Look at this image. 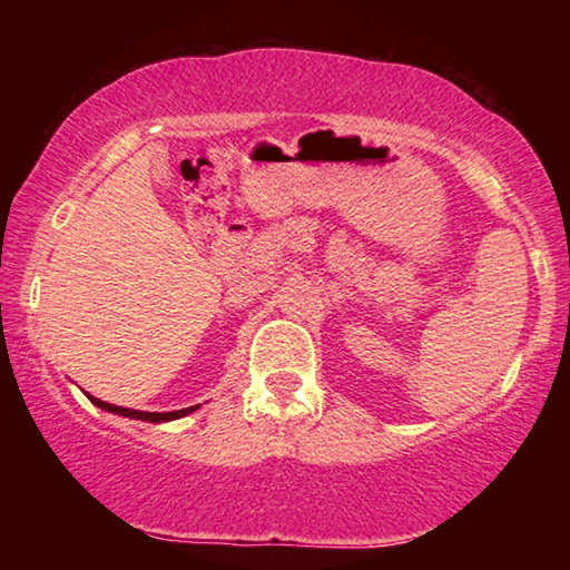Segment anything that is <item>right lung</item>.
I'll list each match as a JSON object with an SVG mask.
<instances>
[{
    "label": "right lung",
    "mask_w": 570,
    "mask_h": 570,
    "mask_svg": "<svg viewBox=\"0 0 570 570\" xmlns=\"http://www.w3.org/2000/svg\"><path fill=\"white\" fill-rule=\"evenodd\" d=\"M88 400L95 404V407H100V410H105V412L122 414V417H132V420H142V422H170V420L186 417V414H188V412H193V410H198V404H193V407H186V410H176V412H140V410L118 407V404L102 402V400H98V397H92V394H88Z\"/></svg>",
    "instance_id": "add662e5"
}]
</instances>
